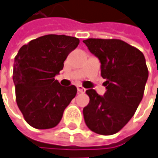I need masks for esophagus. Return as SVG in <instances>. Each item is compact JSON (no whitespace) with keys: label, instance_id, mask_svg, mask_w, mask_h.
<instances>
[{"label":"esophagus","instance_id":"esophagus-1","mask_svg":"<svg viewBox=\"0 0 158 158\" xmlns=\"http://www.w3.org/2000/svg\"><path fill=\"white\" fill-rule=\"evenodd\" d=\"M77 89H78V92H79V93H84L85 91V89L84 87H83L82 85H77Z\"/></svg>","mask_w":158,"mask_h":158}]
</instances>
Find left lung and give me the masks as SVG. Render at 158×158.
<instances>
[{
	"mask_svg": "<svg viewBox=\"0 0 158 158\" xmlns=\"http://www.w3.org/2000/svg\"><path fill=\"white\" fill-rule=\"evenodd\" d=\"M100 59L106 92L99 95L86 90L88 105L83 109L85 123L94 133L119 132L133 117L143 99L149 71L143 52L120 39L88 38L83 41Z\"/></svg>",
	"mask_w": 158,
	"mask_h": 158,
	"instance_id": "1",
	"label": "left lung"
}]
</instances>
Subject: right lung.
Returning a JSON list of instances; mask_svg holds the SVG:
<instances>
[{"label": "right lung", "instance_id": "1", "mask_svg": "<svg viewBox=\"0 0 158 158\" xmlns=\"http://www.w3.org/2000/svg\"><path fill=\"white\" fill-rule=\"evenodd\" d=\"M79 44V38L73 36L45 35L23 45L15 57L13 81L16 103L31 127H56L65 107L76 96L75 85L63 86L55 76Z\"/></svg>", "mask_w": 158, "mask_h": 158}]
</instances>
